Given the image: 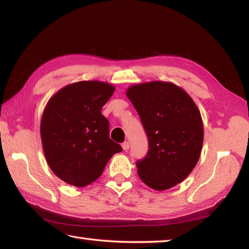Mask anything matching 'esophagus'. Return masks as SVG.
<instances>
[{
  "label": "esophagus",
  "mask_w": 249,
  "mask_h": 249,
  "mask_svg": "<svg viewBox=\"0 0 249 249\" xmlns=\"http://www.w3.org/2000/svg\"><path fill=\"white\" fill-rule=\"evenodd\" d=\"M122 147H123L124 151H127L129 149V143L127 141H125V142H123V143H122Z\"/></svg>",
  "instance_id": "34e87169"
}]
</instances>
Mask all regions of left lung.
<instances>
[{
  "mask_svg": "<svg viewBox=\"0 0 249 249\" xmlns=\"http://www.w3.org/2000/svg\"><path fill=\"white\" fill-rule=\"evenodd\" d=\"M126 96L149 139V152L137 161L139 178L155 190L176 186L194 170L202 150L203 123L197 105L182 88L166 81L134 84Z\"/></svg>",
  "mask_w": 249,
  "mask_h": 249,
  "instance_id": "8db88e82",
  "label": "left lung"
}]
</instances>
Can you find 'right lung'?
Wrapping results in <instances>:
<instances>
[{"mask_svg": "<svg viewBox=\"0 0 249 249\" xmlns=\"http://www.w3.org/2000/svg\"><path fill=\"white\" fill-rule=\"evenodd\" d=\"M114 89L108 82L79 81L62 88L47 103L41 144L47 163L65 183L76 187L93 183L122 151L109 138V122L102 114Z\"/></svg>", "mask_w": 249, "mask_h": 249, "instance_id": "add662e5", "label": "right lung"}]
</instances>
